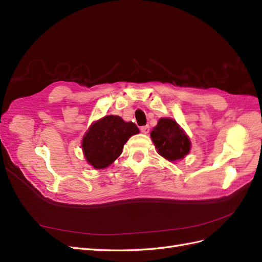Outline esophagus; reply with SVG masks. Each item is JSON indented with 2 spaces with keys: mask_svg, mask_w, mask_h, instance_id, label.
Returning a JSON list of instances; mask_svg holds the SVG:
<instances>
[{
  "mask_svg": "<svg viewBox=\"0 0 262 262\" xmlns=\"http://www.w3.org/2000/svg\"><path fill=\"white\" fill-rule=\"evenodd\" d=\"M141 130H142V133H144V134H148V133H149V126H148V125L142 126V127H141Z\"/></svg>",
  "mask_w": 262,
  "mask_h": 262,
  "instance_id": "34e87169",
  "label": "esophagus"
}]
</instances>
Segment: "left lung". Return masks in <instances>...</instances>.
Wrapping results in <instances>:
<instances>
[{"label": "left lung", "instance_id": "8db88e82", "mask_svg": "<svg viewBox=\"0 0 262 262\" xmlns=\"http://www.w3.org/2000/svg\"><path fill=\"white\" fill-rule=\"evenodd\" d=\"M150 137L157 153L171 162L183 159L191 148L190 139L171 118H161L150 132Z\"/></svg>", "mask_w": 262, "mask_h": 262}]
</instances>
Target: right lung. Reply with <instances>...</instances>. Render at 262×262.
I'll return each mask as SVG.
<instances>
[{
  "instance_id": "right-lung-1",
  "label": "right lung",
  "mask_w": 262,
  "mask_h": 262,
  "mask_svg": "<svg viewBox=\"0 0 262 262\" xmlns=\"http://www.w3.org/2000/svg\"><path fill=\"white\" fill-rule=\"evenodd\" d=\"M138 133V127L132 121L126 123L114 115L103 117L91 125L83 136L84 157L95 168H105L121 154L129 137Z\"/></svg>"
}]
</instances>
